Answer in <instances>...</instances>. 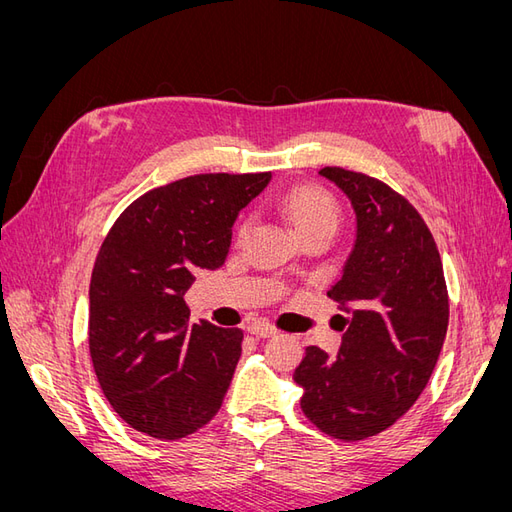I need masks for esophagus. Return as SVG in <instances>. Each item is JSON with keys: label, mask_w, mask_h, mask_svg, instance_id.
<instances>
[{"label": "esophagus", "mask_w": 512, "mask_h": 512, "mask_svg": "<svg viewBox=\"0 0 512 512\" xmlns=\"http://www.w3.org/2000/svg\"><path fill=\"white\" fill-rule=\"evenodd\" d=\"M247 331H250V333L256 335V337H273V335H277V329L273 327V324H269V322H265V320L252 322L250 327H247Z\"/></svg>", "instance_id": "obj_1"}]
</instances>
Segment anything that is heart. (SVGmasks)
Instances as JSON below:
<instances>
[{
  "label": "heart",
  "instance_id": "heart-1",
  "mask_svg": "<svg viewBox=\"0 0 512 512\" xmlns=\"http://www.w3.org/2000/svg\"><path fill=\"white\" fill-rule=\"evenodd\" d=\"M280 207L303 239L316 235V232H335L339 222V205L335 196L316 183L292 185L280 196ZM247 230H250V220H243L237 237L243 239Z\"/></svg>",
  "mask_w": 512,
  "mask_h": 512
}]
</instances>
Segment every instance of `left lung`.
<instances>
[{"instance_id": "left-lung-1", "label": "left lung", "mask_w": 512, "mask_h": 512, "mask_svg": "<svg viewBox=\"0 0 512 512\" xmlns=\"http://www.w3.org/2000/svg\"><path fill=\"white\" fill-rule=\"evenodd\" d=\"M320 175L356 213L344 275L327 292L350 318L335 359L307 346L292 378L309 421L356 442L389 429L421 397L446 337L448 292L438 245L404 196L339 166Z\"/></svg>"}]
</instances>
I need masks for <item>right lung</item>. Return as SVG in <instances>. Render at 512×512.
Instances as JSON below:
<instances>
[{"label":"right lung","instance_id":"right-lung-1","mask_svg":"<svg viewBox=\"0 0 512 512\" xmlns=\"http://www.w3.org/2000/svg\"><path fill=\"white\" fill-rule=\"evenodd\" d=\"M271 173H209L136 198L100 247L89 284V354L132 429L179 440L218 414L243 331L190 322L196 273L224 265L239 211Z\"/></svg>","mask_w":512,"mask_h":512}]
</instances>
